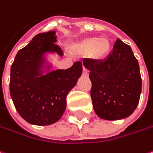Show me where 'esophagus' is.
<instances>
[{"label": "esophagus", "mask_w": 153, "mask_h": 153, "mask_svg": "<svg viewBox=\"0 0 153 153\" xmlns=\"http://www.w3.org/2000/svg\"><path fill=\"white\" fill-rule=\"evenodd\" d=\"M83 74H84V75H85V76H87V75L89 74V72H88L87 70L85 69V68L84 67H83Z\"/></svg>", "instance_id": "1"}]
</instances>
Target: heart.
I'll use <instances>...</instances> for the list:
<instances>
[{
    "label": "heart",
    "mask_w": 153,
    "mask_h": 153,
    "mask_svg": "<svg viewBox=\"0 0 153 153\" xmlns=\"http://www.w3.org/2000/svg\"><path fill=\"white\" fill-rule=\"evenodd\" d=\"M111 49V43L106 37H91L85 38L74 46V50L80 54H88L97 60L107 56Z\"/></svg>",
    "instance_id": "b5f03b06"
}]
</instances>
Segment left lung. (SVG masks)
Here are the masks:
<instances>
[{"label":"left lung","mask_w":153,"mask_h":153,"mask_svg":"<svg viewBox=\"0 0 153 153\" xmlns=\"http://www.w3.org/2000/svg\"><path fill=\"white\" fill-rule=\"evenodd\" d=\"M90 72L93 109L104 120H120L136 109L141 93V76L129 45L117 38L105 60L84 59Z\"/></svg>","instance_id":"1"}]
</instances>
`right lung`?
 Here are the masks:
<instances>
[{
    "label": "right lung",
    "mask_w": 153,
    "mask_h": 153,
    "mask_svg": "<svg viewBox=\"0 0 153 153\" xmlns=\"http://www.w3.org/2000/svg\"><path fill=\"white\" fill-rule=\"evenodd\" d=\"M56 42L55 30L37 34L19 50L11 66V97L18 113L30 124L46 126L56 123L65 111L68 93L82 74L80 62L68 69L51 71L45 75L40 73L44 53L63 56Z\"/></svg>",
    "instance_id": "add662e5"
}]
</instances>
